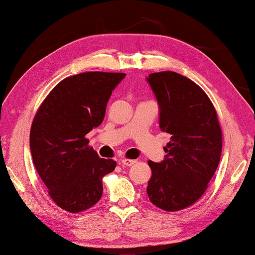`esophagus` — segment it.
<instances>
[{
	"label": "esophagus",
	"mask_w": 255,
	"mask_h": 255,
	"mask_svg": "<svg viewBox=\"0 0 255 255\" xmlns=\"http://www.w3.org/2000/svg\"><path fill=\"white\" fill-rule=\"evenodd\" d=\"M121 163L123 166H127V167H130L132 165H134L135 163V160H132V159H122L121 160Z\"/></svg>",
	"instance_id": "obj_1"
}]
</instances>
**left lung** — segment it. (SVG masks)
I'll return each mask as SVG.
<instances>
[{
	"instance_id": "1",
	"label": "left lung",
	"mask_w": 255,
	"mask_h": 255,
	"mask_svg": "<svg viewBox=\"0 0 255 255\" xmlns=\"http://www.w3.org/2000/svg\"><path fill=\"white\" fill-rule=\"evenodd\" d=\"M146 81L158 101L160 128L170 134L165 159L148 161L147 195L155 207L179 211L207 190L221 160L222 130L211 101L190 79L167 71Z\"/></svg>"
}]
</instances>
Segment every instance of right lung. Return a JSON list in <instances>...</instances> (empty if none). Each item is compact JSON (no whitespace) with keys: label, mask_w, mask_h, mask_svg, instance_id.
I'll use <instances>...</instances> for the list:
<instances>
[{"label":"right lung","mask_w":255,"mask_h":255,"mask_svg":"<svg viewBox=\"0 0 255 255\" xmlns=\"http://www.w3.org/2000/svg\"><path fill=\"white\" fill-rule=\"evenodd\" d=\"M124 73L87 72L69 76L52 89L38 109L30 132V149L52 200L76 214L102 197L104 175L116 161L101 159L86 134L101 125L111 93Z\"/></svg>","instance_id":"right-lung-1"}]
</instances>
